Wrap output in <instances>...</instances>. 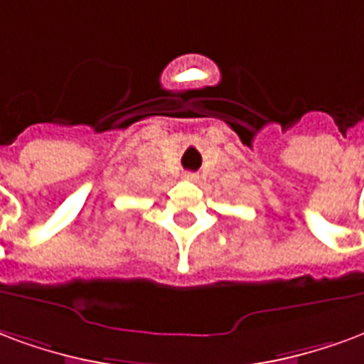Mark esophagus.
<instances>
[{"mask_svg": "<svg viewBox=\"0 0 364 364\" xmlns=\"http://www.w3.org/2000/svg\"><path fill=\"white\" fill-rule=\"evenodd\" d=\"M184 178H186V180H190V182H198V178H200V176H198L196 172H186Z\"/></svg>", "mask_w": 364, "mask_h": 364, "instance_id": "obj_1", "label": "esophagus"}]
</instances>
